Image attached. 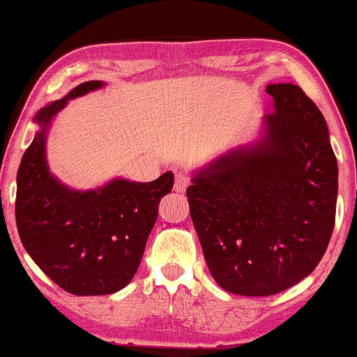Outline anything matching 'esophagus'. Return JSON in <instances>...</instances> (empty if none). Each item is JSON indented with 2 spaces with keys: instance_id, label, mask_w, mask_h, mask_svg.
<instances>
[{
  "instance_id": "obj_1",
  "label": "esophagus",
  "mask_w": 357,
  "mask_h": 357,
  "mask_svg": "<svg viewBox=\"0 0 357 357\" xmlns=\"http://www.w3.org/2000/svg\"><path fill=\"white\" fill-rule=\"evenodd\" d=\"M189 184H190V179L183 173H178L176 178H174V190H176V192H184Z\"/></svg>"
}]
</instances>
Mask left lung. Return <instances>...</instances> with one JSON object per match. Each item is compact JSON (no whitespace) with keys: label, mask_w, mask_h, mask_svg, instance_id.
Masks as SVG:
<instances>
[{"label":"left lung","mask_w":357,"mask_h":357,"mask_svg":"<svg viewBox=\"0 0 357 357\" xmlns=\"http://www.w3.org/2000/svg\"><path fill=\"white\" fill-rule=\"evenodd\" d=\"M260 140L194 173L190 218L213 280L272 296L314 272L335 227L338 163L324 114L294 84H270Z\"/></svg>","instance_id":"left-lung-1"}]
</instances>
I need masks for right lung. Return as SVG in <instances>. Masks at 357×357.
Here are the masks:
<instances>
[{
    "label": "right lung",
    "mask_w": 357,
    "mask_h": 357,
    "mask_svg": "<svg viewBox=\"0 0 357 357\" xmlns=\"http://www.w3.org/2000/svg\"><path fill=\"white\" fill-rule=\"evenodd\" d=\"M103 87L90 80L38 109L40 124L17 169L16 225L24 248L59 288L76 296L123 289L137 272L158 217L160 199L172 192L174 174L150 183L116 178L93 190H74L50 173L47 129L68 100Z\"/></svg>",
    "instance_id": "add662e5"
}]
</instances>
